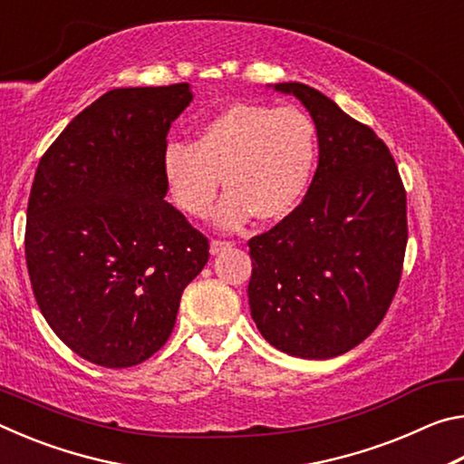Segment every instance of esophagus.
Listing matches in <instances>:
<instances>
[{"instance_id": "34e87169", "label": "esophagus", "mask_w": 464, "mask_h": 464, "mask_svg": "<svg viewBox=\"0 0 464 464\" xmlns=\"http://www.w3.org/2000/svg\"><path fill=\"white\" fill-rule=\"evenodd\" d=\"M229 247H231L229 241H221V239H213V241H210V254H213V256L221 254V251L229 249Z\"/></svg>"}]
</instances>
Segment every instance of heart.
<instances>
[{"instance_id": "b5f03b06", "label": "heart", "mask_w": 464, "mask_h": 464, "mask_svg": "<svg viewBox=\"0 0 464 464\" xmlns=\"http://www.w3.org/2000/svg\"><path fill=\"white\" fill-rule=\"evenodd\" d=\"M317 161L315 127L296 106L237 102L204 121L192 145L168 143L161 174L184 215L202 218L223 182L213 221L235 231L257 217L280 221L307 192Z\"/></svg>"}]
</instances>
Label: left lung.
Wrapping results in <instances>:
<instances>
[{"label":"left lung","instance_id":"obj_1","mask_svg":"<svg viewBox=\"0 0 464 464\" xmlns=\"http://www.w3.org/2000/svg\"><path fill=\"white\" fill-rule=\"evenodd\" d=\"M295 96L317 130V171L303 202L249 239V309L266 342L288 356L345 354L381 324L401 278L405 190L387 145L319 90Z\"/></svg>","mask_w":464,"mask_h":464}]
</instances>
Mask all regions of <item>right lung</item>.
Here are the masks:
<instances>
[{
  "instance_id": "1",
  "label": "right lung",
  "mask_w": 464,
  "mask_h": 464,
  "mask_svg": "<svg viewBox=\"0 0 464 464\" xmlns=\"http://www.w3.org/2000/svg\"><path fill=\"white\" fill-rule=\"evenodd\" d=\"M190 83L119 88L67 124L38 163L26 264L38 307L77 356L127 368L168 342L208 239L166 202L161 155Z\"/></svg>"
}]
</instances>
